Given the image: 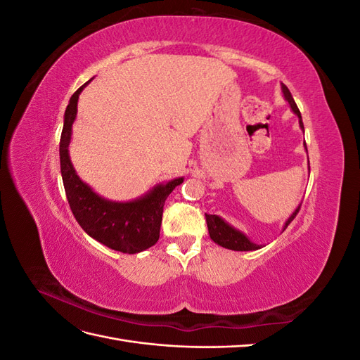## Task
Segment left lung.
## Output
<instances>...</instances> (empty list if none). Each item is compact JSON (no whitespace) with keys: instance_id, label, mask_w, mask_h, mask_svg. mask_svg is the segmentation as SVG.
Masks as SVG:
<instances>
[{"instance_id":"1","label":"left lung","mask_w":360,"mask_h":360,"mask_svg":"<svg viewBox=\"0 0 360 360\" xmlns=\"http://www.w3.org/2000/svg\"><path fill=\"white\" fill-rule=\"evenodd\" d=\"M281 90H282V94H284V99L290 103L291 111L297 115L299 126L302 129V132L304 134V127H303L300 111H299L296 102H294L290 90L287 89V85H284V84L281 82ZM303 147H304V150H307V153H308L307 143H303ZM308 165H309V159H308ZM300 205H302V202L297 205V209L294 210L291 213V216L285 221L284 228H282V231H284L285 228L288 226V224L294 219V217H296V214L300 210ZM205 221H207V228H209L210 238L216 245H219V246L226 248V249H231V250H257L259 248H263L261 245H257L254 242H250V238L245 233H242L240 230H237V228H234L233 225L228 224L225 219H222L221 216L207 214L205 213Z\"/></svg>"}]
</instances>
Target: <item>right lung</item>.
<instances>
[{
    "instance_id": "right-lung-1",
    "label": "right lung",
    "mask_w": 360,
    "mask_h": 360,
    "mask_svg": "<svg viewBox=\"0 0 360 360\" xmlns=\"http://www.w3.org/2000/svg\"><path fill=\"white\" fill-rule=\"evenodd\" d=\"M89 82H85L73 93L64 112L60 139V163L64 191H66V197L76 221L94 240L123 254L143 252L159 240L165 200L184 179L179 177L156 184L153 189L132 201L106 200L81 180L70 160L69 146L72 126L78 112L79 94Z\"/></svg>"
}]
</instances>
